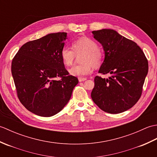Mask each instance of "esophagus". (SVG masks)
I'll use <instances>...</instances> for the list:
<instances>
[{
  "label": "esophagus",
  "instance_id": "obj_1",
  "mask_svg": "<svg viewBox=\"0 0 157 157\" xmlns=\"http://www.w3.org/2000/svg\"><path fill=\"white\" fill-rule=\"evenodd\" d=\"M78 79H79V82H84V81L86 80L87 79H86V78H79Z\"/></svg>",
  "mask_w": 157,
  "mask_h": 157
}]
</instances>
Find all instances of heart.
<instances>
[{
    "label": "heart",
    "instance_id": "obj_1",
    "mask_svg": "<svg viewBox=\"0 0 157 157\" xmlns=\"http://www.w3.org/2000/svg\"><path fill=\"white\" fill-rule=\"evenodd\" d=\"M83 53L80 61L82 64L75 65L69 69L72 75L84 77L92 73L93 65L98 67L102 64L104 60L105 53L98 48L96 42L87 37H82L72 43V48L65 46L61 51V57L66 66H71L73 64L75 55Z\"/></svg>",
    "mask_w": 157,
    "mask_h": 157
}]
</instances>
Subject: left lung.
<instances>
[{"label":"left lung","instance_id":"8db88e82","mask_svg":"<svg viewBox=\"0 0 157 157\" xmlns=\"http://www.w3.org/2000/svg\"><path fill=\"white\" fill-rule=\"evenodd\" d=\"M92 33L105 53L98 72L103 75L110 73L111 76L108 79L95 77L91 97L105 112H124L141 97L148 70V60L135 42L113 29H103Z\"/></svg>","mask_w":157,"mask_h":157}]
</instances>
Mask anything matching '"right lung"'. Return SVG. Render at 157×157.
<instances>
[{
    "instance_id": "obj_1",
    "label": "right lung",
    "mask_w": 157,
    "mask_h": 157,
    "mask_svg": "<svg viewBox=\"0 0 157 157\" xmlns=\"http://www.w3.org/2000/svg\"><path fill=\"white\" fill-rule=\"evenodd\" d=\"M66 38L67 33L58 32L28 42L12 60L17 97L37 115L51 117L61 111L78 84V78L69 74L61 57Z\"/></svg>"
}]
</instances>
